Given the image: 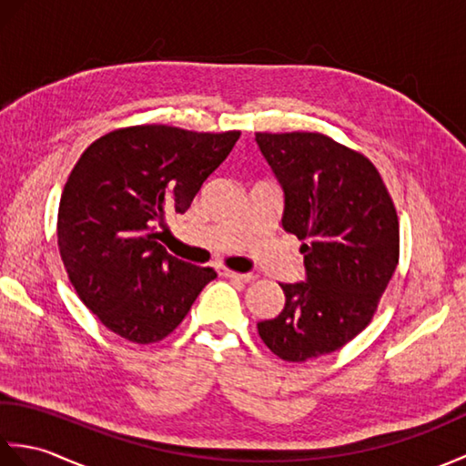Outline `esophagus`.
<instances>
[{"mask_svg": "<svg viewBox=\"0 0 466 466\" xmlns=\"http://www.w3.org/2000/svg\"><path fill=\"white\" fill-rule=\"evenodd\" d=\"M222 274L226 276V279L240 280V282H250L252 280V274H242V272H234V270H222Z\"/></svg>", "mask_w": 466, "mask_h": 466, "instance_id": "34e87169", "label": "esophagus"}]
</instances>
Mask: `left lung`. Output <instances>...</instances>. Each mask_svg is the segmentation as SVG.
Segmentation results:
<instances>
[{"instance_id":"obj_1","label":"left lung","mask_w":466,"mask_h":466,"mask_svg":"<svg viewBox=\"0 0 466 466\" xmlns=\"http://www.w3.org/2000/svg\"><path fill=\"white\" fill-rule=\"evenodd\" d=\"M284 192L282 228L302 240L306 282L280 284L282 312L258 322L289 362L330 354L362 332L399 264V216L374 164L319 132L256 134Z\"/></svg>"}]
</instances>
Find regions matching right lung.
Here are the masks:
<instances>
[{"instance_id":"right-lung-1","label":"right lung","mask_w":466,"mask_h":466,"mask_svg":"<svg viewBox=\"0 0 466 466\" xmlns=\"http://www.w3.org/2000/svg\"><path fill=\"white\" fill-rule=\"evenodd\" d=\"M238 137L144 124L86 147L59 200L57 246L69 282L107 330L160 342L216 279L167 254L156 226L190 208Z\"/></svg>"}]
</instances>
